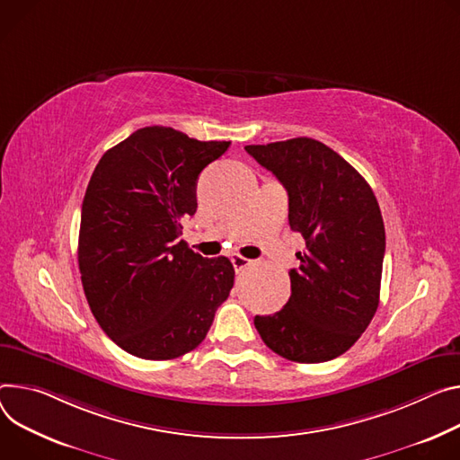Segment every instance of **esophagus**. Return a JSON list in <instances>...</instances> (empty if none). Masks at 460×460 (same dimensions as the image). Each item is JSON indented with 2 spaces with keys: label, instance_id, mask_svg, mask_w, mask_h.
<instances>
[{
  "label": "esophagus",
  "instance_id": "obj_1",
  "mask_svg": "<svg viewBox=\"0 0 460 460\" xmlns=\"http://www.w3.org/2000/svg\"><path fill=\"white\" fill-rule=\"evenodd\" d=\"M231 262H233V266H234V270H236V271H242V270H245L249 264H252V261L245 259V257H242V255H238V253L231 255Z\"/></svg>",
  "mask_w": 460,
  "mask_h": 460
}]
</instances>
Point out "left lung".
Instances as JSON below:
<instances>
[{
    "label": "left lung",
    "instance_id": "1",
    "mask_svg": "<svg viewBox=\"0 0 460 460\" xmlns=\"http://www.w3.org/2000/svg\"><path fill=\"white\" fill-rule=\"evenodd\" d=\"M288 192L291 231L306 249L289 270L291 296L273 315H257L262 341L297 363H321L347 352L380 305L385 227L365 178L321 141L296 137L247 145Z\"/></svg>",
    "mask_w": 460,
    "mask_h": 460
}]
</instances>
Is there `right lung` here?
I'll list each match as a JSON object with an SVG mask.
<instances>
[{"label":"right lung","mask_w":460,"mask_h":460,"mask_svg":"<svg viewBox=\"0 0 460 460\" xmlns=\"http://www.w3.org/2000/svg\"><path fill=\"white\" fill-rule=\"evenodd\" d=\"M229 141H198L146 127L110 148L82 201L78 270L92 314L132 356L174 359L207 336L229 297V259L176 242L196 213V183Z\"/></svg>","instance_id":"obj_1"}]
</instances>
